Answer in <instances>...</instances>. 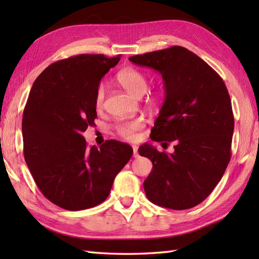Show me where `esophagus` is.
Wrapping results in <instances>:
<instances>
[{"instance_id": "34e87169", "label": "esophagus", "mask_w": 259, "mask_h": 259, "mask_svg": "<svg viewBox=\"0 0 259 259\" xmlns=\"http://www.w3.org/2000/svg\"><path fill=\"white\" fill-rule=\"evenodd\" d=\"M134 157L135 158H138L139 157V153H138V147L137 146H134Z\"/></svg>"}]
</instances>
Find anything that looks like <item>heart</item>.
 Masks as SVG:
<instances>
[{"mask_svg": "<svg viewBox=\"0 0 259 259\" xmlns=\"http://www.w3.org/2000/svg\"><path fill=\"white\" fill-rule=\"evenodd\" d=\"M119 83L124 89L136 97H141L148 89V78L142 71L136 68H126L120 71L117 75ZM107 87L103 82L98 84L95 93V104L97 109L103 107L106 99ZM146 122L142 118H134L120 121L115 124L114 129L117 134L126 141H136L138 139L140 131L145 128Z\"/></svg>", "mask_w": 259, "mask_h": 259, "instance_id": "b5f03b06", "label": "heart"}]
</instances>
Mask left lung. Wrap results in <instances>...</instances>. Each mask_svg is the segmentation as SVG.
I'll return each instance as SVG.
<instances>
[{"label":"left lung","mask_w":259,"mask_h":259,"mask_svg":"<svg viewBox=\"0 0 259 259\" xmlns=\"http://www.w3.org/2000/svg\"><path fill=\"white\" fill-rule=\"evenodd\" d=\"M129 60L161 73L163 106L151 129L153 141H175L172 153L139 148L152 170L144 183L156 205L183 210L197 206L221 181L232 157L234 114L226 84L188 49L174 46Z\"/></svg>","instance_id":"1"}]
</instances>
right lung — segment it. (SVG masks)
Returning a JSON list of instances; mask_svg holds the SVG:
<instances>
[{
	"instance_id": "1",
	"label": "right lung",
	"mask_w": 259,
	"mask_h": 259,
	"mask_svg": "<svg viewBox=\"0 0 259 259\" xmlns=\"http://www.w3.org/2000/svg\"><path fill=\"white\" fill-rule=\"evenodd\" d=\"M120 57L60 60L37 76L27 98L22 119L25 162L43 196L67 210L106 200L115 176L133 157L124 142L107 140L98 149L82 136L97 118V87Z\"/></svg>"
}]
</instances>
